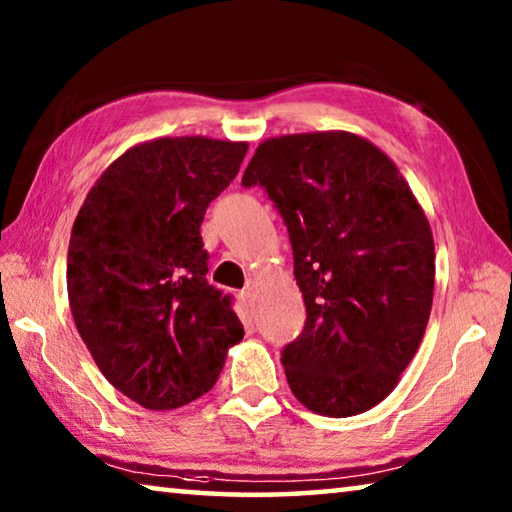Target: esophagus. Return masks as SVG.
<instances>
[{
  "mask_svg": "<svg viewBox=\"0 0 512 512\" xmlns=\"http://www.w3.org/2000/svg\"><path fill=\"white\" fill-rule=\"evenodd\" d=\"M253 293H255V280H248L244 291H241V298H244L246 302H250V300H253Z\"/></svg>",
  "mask_w": 512,
  "mask_h": 512,
  "instance_id": "1",
  "label": "esophagus"
}]
</instances>
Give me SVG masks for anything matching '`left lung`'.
<instances>
[{
    "label": "left lung",
    "mask_w": 512,
    "mask_h": 512,
    "mask_svg": "<svg viewBox=\"0 0 512 512\" xmlns=\"http://www.w3.org/2000/svg\"><path fill=\"white\" fill-rule=\"evenodd\" d=\"M259 185L287 225L307 320L282 366L309 411L350 418L393 391L431 314L436 253L427 216L395 164L350 133L257 146Z\"/></svg>",
    "instance_id": "obj_1"
}]
</instances>
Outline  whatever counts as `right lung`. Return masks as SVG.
Here are the masks:
<instances>
[{"mask_svg":"<svg viewBox=\"0 0 512 512\" xmlns=\"http://www.w3.org/2000/svg\"><path fill=\"white\" fill-rule=\"evenodd\" d=\"M246 151L210 137L133 146L103 171L74 221L67 293L76 329L110 384L144 409L198 400L244 339L232 296L205 277L201 223Z\"/></svg>","mask_w":512,"mask_h":512,"instance_id":"add662e5","label":"right lung"}]
</instances>
